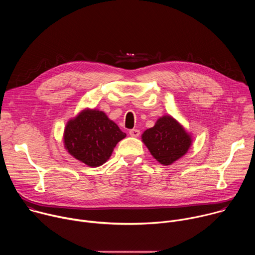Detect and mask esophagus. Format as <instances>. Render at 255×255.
<instances>
[{
	"mask_svg": "<svg viewBox=\"0 0 255 255\" xmlns=\"http://www.w3.org/2000/svg\"><path fill=\"white\" fill-rule=\"evenodd\" d=\"M129 134L132 137H138L140 135V131L137 129H131V130H129Z\"/></svg>",
	"mask_w": 255,
	"mask_h": 255,
	"instance_id": "34e87169",
	"label": "esophagus"
}]
</instances>
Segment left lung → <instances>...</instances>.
<instances>
[{"instance_id": "8db88e82", "label": "left lung", "mask_w": 255, "mask_h": 255, "mask_svg": "<svg viewBox=\"0 0 255 255\" xmlns=\"http://www.w3.org/2000/svg\"><path fill=\"white\" fill-rule=\"evenodd\" d=\"M142 141L159 163L169 165L188 152L192 136L174 118L165 115L143 132Z\"/></svg>"}]
</instances>
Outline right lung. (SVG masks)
Returning <instances> with one entry per match:
<instances>
[{"instance_id":"1","label":"right lung","mask_w":255,"mask_h":255,"mask_svg":"<svg viewBox=\"0 0 255 255\" xmlns=\"http://www.w3.org/2000/svg\"><path fill=\"white\" fill-rule=\"evenodd\" d=\"M125 137L126 133L103 111L85 109L66 123L63 142L70 155L96 167L110 158L116 144Z\"/></svg>"}]
</instances>
